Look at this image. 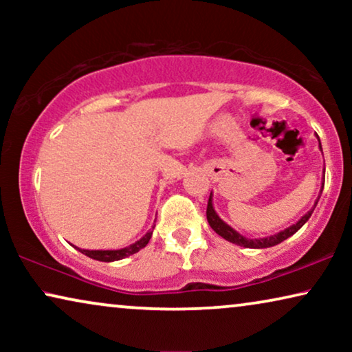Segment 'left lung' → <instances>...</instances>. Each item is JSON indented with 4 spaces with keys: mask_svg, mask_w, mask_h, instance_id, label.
<instances>
[{
    "mask_svg": "<svg viewBox=\"0 0 352 352\" xmlns=\"http://www.w3.org/2000/svg\"><path fill=\"white\" fill-rule=\"evenodd\" d=\"M319 144H320V141H319ZM320 151H322V147H320ZM324 173H325V170H324ZM322 189H324V182H322ZM322 189H320V194H322ZM319 199H320V195L317 197L314 208H316ZM314 208L307 211V213L302 216V218L298 221L296 224H293V226H290V228L283 229V230H280V232L269 235V237H264V239H247V237H243L242 234H239L237 230H234L232 228H230L229 224H226L213 208V194L210 195L208 206H206V219H208V224L211 226V229H213L216 234L221 235V237L226 239L230 243H235V245H239V247H245V248H269V247H274V245L283 242V240H287L288 237H292L293 234L298 232V230H300L302 226L306 224V221L311 218Z\"/></svg>",
    "mask_w": 352,
    "mask_h": 352,
    "instance_id": "1",
    "label": "left lung"
}]
</instances>
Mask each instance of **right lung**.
Instances as JSON below:
<instances>
[{"label": "right lung", "mask_w": 352, "mask_h": 352, "mask_svg": "<svg viewBox=\"0 0 352 352\" xmlns=\"http://www.w3.org/2000/svg\"><path fill=\"white\" fill-rule=\"evenodd\" d=\"M153 228H155V224H153ZM153 228L148 230V232L144 235L142 239H139L138 242H134L133 245H129V247H124V248H120V250H81V248H76V247L75 248L80 250V252L86 254V256L98 259V261H104V263L118 261V259L131 256V254L138 253L139 250H142L144 247H146V245L148 243V240H151V237H152Z\"/></svg>", "instance_id": "right-lung-1"}]
</instances>
